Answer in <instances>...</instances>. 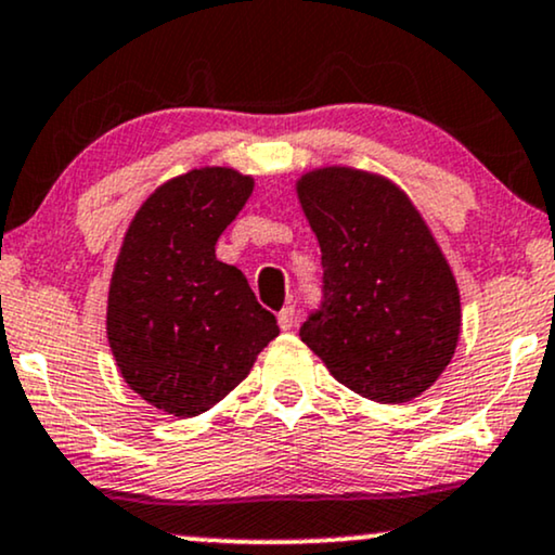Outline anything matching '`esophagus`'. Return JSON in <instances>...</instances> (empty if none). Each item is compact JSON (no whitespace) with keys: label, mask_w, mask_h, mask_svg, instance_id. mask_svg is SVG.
I'll list each match as a JSON object with an SVG mask.
<instances>
[{"label":"esophagus","mask_w":555,"mask_h":555,"mask_svg":"<svg viewBox=\"0 0 555 555\" xmlns=\"http://www.w3.org/2000/svg\"><path fill=\"white\" fill-rule=\"evenodd\" d=\"M278 324L283 332H291L293 326H296V306H285V309L278 313Z\"/></svg>","instance_id":"34e87169"}]
</instances>
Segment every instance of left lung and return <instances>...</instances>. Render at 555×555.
I'll use <instances>...</instances> for the list:
<instances>
[{
  "label": "left lung",
  "instance_id": "1",
  "mask_svg": "<svg viewBox=\"0 0 555 555\" xmlns=\"http://www.w3.org/2000/svg\"><path fill=\"white\" fill-rule=\"evenodd\" d=\"M296 193L324 267L300 339L365 399L422 396L461 337V293L429 225L399 184L354 167L311 169Z\"/></svg>",
  "mask_w": 555,
  "mask_h": 555
}]
</instances>
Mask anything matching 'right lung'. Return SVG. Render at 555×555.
<instances>
[{"label":"right lung","instance_id":"1","mask_svg":"<svg viewBox=\"0 0 555 555\" xmlns=\"http://www.w3.org/2000/svg\"><path fill=\"white\" fill-rule=\"evenodd\" d=\"M255 180L201 167L159 184L135 210L107 293V341L122 380L180 420L216 406L278 337L216 242L249 201Z\"/></svg>","mask_w":555,"mask_h":555}]
</instances>
